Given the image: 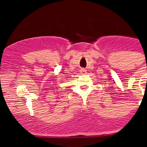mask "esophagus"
<instances>
[{
  "label": "esophagus",
  "mask_w": 147,
  "mask_h": 147,
  "mask_svg": "<svg viewBox=\"0 0 147 147\" xmlns=\"http://www.w3.org/2000/svg\"><path fill=\"white\" fill-rule=\"evenodd\" d=\"M81 72H82V73H86V69L85 68H82L81 69Z\"/></svg>",
  "instance_id": "esophagus-1"
}]
</instances>
